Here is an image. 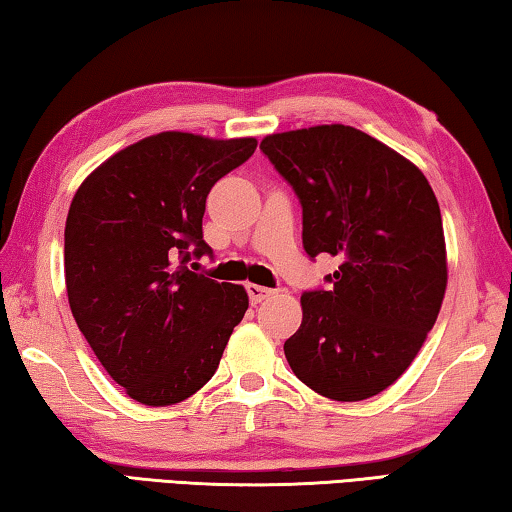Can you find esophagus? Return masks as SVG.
Instances as JSON below:
<instances>
[{"instance_id":"34e87169","label":"esophagus","mask_w":512,"mask_h":512,"mask_svg":"<svg viewBox=\"0 0 512 512\" xmlns=\"http://www.w3.org/2000/svg\"><path fill=\"white\" fill-rule=\"evenodd\" d=\"M246 291H248V296H250V302H253V305H257V302H262V300H266L268 296H271V289H266V287H262V284H246Z\"/></svg>"}]
</instances>
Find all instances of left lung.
<instances>
[{"label": "left lung", "mask_w": 512, "mask_h": 512, "mask_svg": "<svg viewBox=\"0 0 512 512\" xmlns=\"http://www.w3.org/2000/svg\"><path fill=\"white\" fill-rule=\"evenodd\" d=\"M302 203L309 257H341L329 291L300 298L302 323L284 357L302 384L361 402L418 357L447 289L436 194L411 160L359 128L323 124L259 144Z\"/></svg>", "instance_id": "8db88e82"}]
</instances>
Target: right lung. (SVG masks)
<instances>
[{
  "label": "right lung",
  "mask_w": 512,
  "mask_h": 512,
  "mask_svg": "<svg viewBox=\"0 0 512 512\" xmlns=\"http://www.w3.org/2000/svg\"><path fill=\"white\" fill-rule=\"evenodd\" d=\"M255 137L149 135L101 162L76 189L65 221L72 316L131 400L171 406L219 368L248 309L241 284L189 271L203 241L205 198L244 164Z\"/></svg>",
  "instance_id": "right-lung-1"
}]
</instances>
